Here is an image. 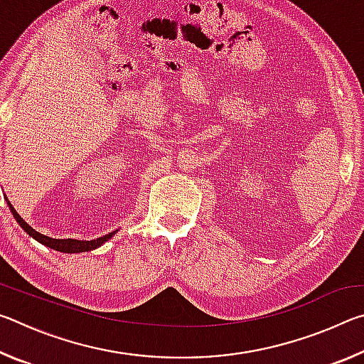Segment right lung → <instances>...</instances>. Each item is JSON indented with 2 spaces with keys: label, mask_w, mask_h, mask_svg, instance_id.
I'll return each instance as SVG.
<instances>
[{
  "label": "right lung",
  "mask_w": 364,
  "mask_h": 364,
  "mask_svg": "<svg viewBox=\"0 0 364 364\" xmlns=\"http://www.w3.org/2000/svg\"><path fill=\"white\" fill-rule=\"evenodd\" d=\"M6 200H8V199H6ZM8 205L11 208V213L14 215V218H16L17 223H19L23 228V231H26L28 236H32L33 239H36V241L41 242L43 245H46V247H51V249L58 250V252H65V254H78V252L95 250V249L100 247V245H102L106 241H109V239L112 237L114 234L117 232V231H112V232L106 234V236L93 239V241H78V239H53V237H49V236H45V234H41L38 231H35L32 226L27 225L26 221L21 218V215L14 210V207L9 204V200H8Z\"/></svg>",
  "instance_id": "1"
}]
</instances>
